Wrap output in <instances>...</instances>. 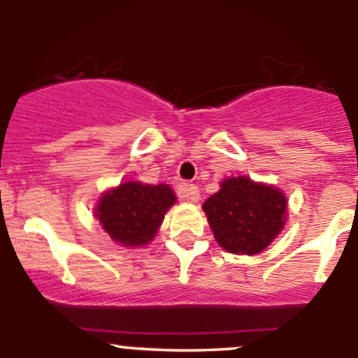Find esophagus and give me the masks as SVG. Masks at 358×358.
<instances>
[{
	"label": "esophagus",
	"instance_id": "34e87169",
	"mask_svg": "<svg viewBox=\"0 0 358 358\" xmlns=\"http://www.w3.org/2000/svg\"><path fill=\"white\" fill-rule=\"evenodd\" d=\"M180 197L190 201V203H197L199 201V189L194 183H185L180 187Z\"/></svg>",
	"mask_w": 358,
	"mask_h": 358
}]
</instances>
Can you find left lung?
Segmentation results:
<instances>
[{
  "mask_svg": "<svg viewBox=\"0 0 358 358\" xmlns=\"http://www.w3.org/2000/svg\"><path fill=\"white\" fill-rule=\"evenodd\" d=\"M215 239L231 253L262 252L280 234L287 218L282 190L234 176L203 204Z\"/></svg>",
  "mask_w": 358,
  "mask_h": 358,
  "instance_id": "8db88e82",
  "label": "left lung"
}]
</instances>
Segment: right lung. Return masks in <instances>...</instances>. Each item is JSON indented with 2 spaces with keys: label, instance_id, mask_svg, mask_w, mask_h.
Returning a JSON list of instances; mask_svg holds the SVG:
<instances>
[{
  "label": "right lung",
  "instance_id": "add662e5",
  "mask_svg": "<svg viewBox=\"0 0 358 358\" xmlns=\"http://www.w3.org/2000/svg\"><path fill=\"white\" fill-rule=\"evenodd\" d=\"M175 192L168 185H143L140 182L120 183L99 201L96 217L113 241L126 246L152 241L168 208L175 203Z\"/></svg>",
  "mask_w": 358,
  "mask_h": 358
}]
</instances>
